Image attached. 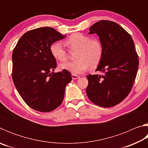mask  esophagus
Returning <instances> with one entry per match:
<instances>
[{
  "instance_id": "obj_1",
  "label": "esophagus",
  "mask_w": 148,
  "mask_h": 148,
  "mask_svg": "<svg viewBox=\"0 0 148 148\" xmlns=\"http://www.w3.org/2000/svg\"><path fill=\"white\" fill-rule=\"evenodd\" d=\"M79 77H80V76H77V75H76V74H72V79H78Z\"/></svg>"
}]
</instances>
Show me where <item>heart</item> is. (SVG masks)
I'll return each mask as SVG.
<instances>
[{
  "label": "heart",
  "mask_w": 148,
  "mask_h": 148,
  "mask_svg": "<svg viewBox=\"0 0 148 148\" xmlns=\"http://www.w3.org/2000/svg\"><path fill=\"white\" fill-rule=\"evenodd\" d=\"M65 44L70 51H77L75 58L77 60L61 64L60 67L73 74H81L89 66L95 68L98 65L104 54L102 42L97 38H91L81 33H74L70 36ZM50 53L55 59L61 62L68 59L69 54L59 42H54L49 47Z\"/></svg>",
  "instance_id": "obj_1"
}]
</instances>
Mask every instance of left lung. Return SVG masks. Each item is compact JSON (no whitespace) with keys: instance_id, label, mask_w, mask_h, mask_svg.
I'll use <instances>...</instances> for the list:
<instances>
[{"instance_id":"8db88e82","label":"left lung","mask_w":148,"mask_h":148,"mask_svg":"<svg viewBox=\"0 0 148 148\" xmlns=\"http://www.w3.org/2000/svg\"><path fill=\"white\" fill-rule=\"evenodd\" d=\"M89 30V34L99 36L104 54L96 70L102 74L87 76V97L99 106H114L127 97L136 78L139 61L133 40L119 25L108 20L97 22Z\"/></svg>"}]
</instances>
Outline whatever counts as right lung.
<instances>
[{
    "label": "right lung",
    "instance_id": "1",
    "mask_svg": "<svg viewBox=\"0 0 148 148\" xmlns=\"http://www.w3.org/2000/svg\"><path fill=\"white\" fill-rule=\"evenodd\" d=\"M66 35L51 27L25 32L12 53V79L17 91L31 108L41 112L56 109L64 99L65 87L72 80L70 72H53L57 66L49 47Z\"/></svg>",
    "mask_w": 148,
    "mask_h": 148
}]
</instances>
